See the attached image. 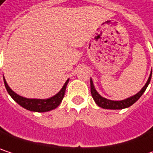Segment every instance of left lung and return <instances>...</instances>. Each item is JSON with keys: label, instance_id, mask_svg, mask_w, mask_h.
Segmentation results:
<instances>
[{"label": "left lung", "instance_id": "1", "mask_svg": "<svg viewBox=\"0 0 153 153\" xmlns=\"http://www.w3.org/2000/svg\"><path fill=\"white\" fill-rule=\"evenodd\" d=\"M151 78H152V74L149 77L146 84L144 85V87L138 92L137 95L129 97V98H127L125 100H121V101H111V100H108L106 98L101 97L97 92V90L95 89L94 88V85H93V81L92 79H90V91H91V95H92V97L93 99L95 100L96 104L98 105V106L102 107V108H105V109H111V110H120V109H124V108H127V107L131 106L133 104H135L138 99L141 97V96L143 94V92L145 91L146 88L148 87L150 81H151Z\"/></svg>", "mask_w": 153, "mask_h": 153}]
</instances>
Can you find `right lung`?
<instances>
[{"label":"right lung","mask_w":153,"mask_h":153,"mask_svg":"<svg viewBox=\"0 0 153 153\" xmlns=\"http://www.w3.org/2000/svg\"><path fill=\"white\" fill-rule=\"evenodd\" d=\"M4 79V84H5V88L8 91V93L10 95V97L15 100L16 102L20 105L22 107L32 111H39V112H43V111H48L50 110H53L55 108L58 106L60 105V103L62 102L65 93V89H66V86L67 83L69 81V79L66 80V82L65 83L64 87L62 88V89L54 97L48 98V99H30V98H25L23 97L18 96L17 94H16L14 91H12L10 89V88L8 86L5 79Z\"/></svg>","instance_id":"add662e5"}]
</instances>
